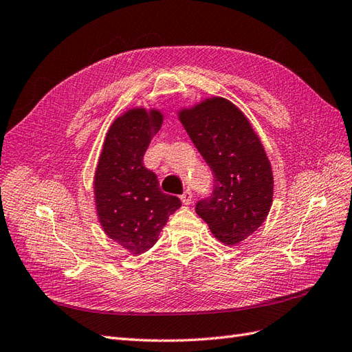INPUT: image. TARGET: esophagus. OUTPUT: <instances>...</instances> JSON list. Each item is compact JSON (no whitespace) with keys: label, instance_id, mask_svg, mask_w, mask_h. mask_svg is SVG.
Returning a JSON list of instances; mask_svg holds the SVG:
<instances>
[{"label":"esophagus","instance_id":"obj_1","mask_svg":"<svg viewBox=\"0 0 352 352\" xmlns=\"http://www.w3.org/2000/svg\"><path fill=\"white\" fill-rule=\"evenodd\" d=\"M180 199H182V203L185 204V206H188V204H191V201H192V192L189 191V189H185V192L180 195Z\"/></svg>","mask_w":352,"mask_h":352}]
</instances>
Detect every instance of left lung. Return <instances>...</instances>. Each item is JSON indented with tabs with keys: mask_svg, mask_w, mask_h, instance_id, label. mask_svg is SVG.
<instances>
[{
	"mask_svg": "<svg viewBox=\"0 0 352 352\" xmlns=\"http://www.w3.org/2000/svg\"><path fill=\"white\" fill-rule=\"evenodd\" d=\"M179 120L213 172V192L195 206L217 240L232 245L265 222L274 194L271 163L249 120L232 102L206 99Z\"/></svg>",
	"mask_w": 352,
	"mask_h": 352,
	"instance_id": "8db88e82",
	"label": "left lung"
}]
</instances>
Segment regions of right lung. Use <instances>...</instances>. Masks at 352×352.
Instances as JSON below:
<instances>
[{
  "mask_svg": "<svg viewBox=\"0 0 352 352\" xmlns=\"http://www.w3.org/2000/svg\"><path fill=\"white\" fill-rule=\"evenodd\" d=\"M163 124L157 109L133 108L109 127L94 175V203L103 231L131 254L149 250L180 207L161 192L154 172L144 166L151 139Z\"/></svg>",
  "mask_w": 352,
  "mask_h": 352,
  "instance_id": "add662e5",
  "label": "right lung"
}]
</instances>
